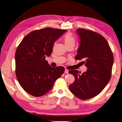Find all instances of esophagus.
<instances>
[{
    "label": "esophagus",
    "instance_id": "34e87169",
    "mask_svg": "<svg viewBox=\"0 0 122 122\" xmlns=\"http://www.w3.org/2000/svg\"><path fill=\"white\" fill-rule=\"evenodd\" d=\"M64 73H65V74H68V73H69V71H68L67 69H65Z\"/></svg>",
    "mask_w": 122,
    "mask_h": 122
}]
</instances>
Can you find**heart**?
<instances>
[{
  "label": "heart",
  "mask_w": 122,
  "mask_h": 122,
  "mask_svg": "<svg viewBox=\"0 0 122 122\" xmlns=\"http://www.w3.org/2000/svg\"><path fill=\"white\" fill-rule=\"evenodd\" d=\"M63 39H64L65 44L67 47L70 45H75V39L71 34H66L64 36Z\"/></svg>",
  "instance_id": "heart-1"
}]
</instances>
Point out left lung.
<instances>
[{
	"label": "left lung",
	"instance_id": "8db88e82",
	"mask_svg": "<svg viewBox=\"0 0 122 122\" xmlns=\"http://www.w3.org/2000/svg\"><path fill=\"white\" fill-rule=\"evenodd\" d=\"M80 46L75 60H83L88 69L82 74L78 70L69 71L75 77L69 85L70 91L78 98L88 100L102 91L109 82L114 62L112 50L107 41L101 34L79 28Z\"/></svg>",
	"mask_w": 122,
	"mask_h": 122
}]
</instances>
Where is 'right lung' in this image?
<instances>
[{
  "label": "right lung",
  "mask_w": 122,
  "mask_h": 122,
  "mask_svg": "<svg viewBox=\"0 0 122 122\" xmlns=\"http://www.w3.org/2000/svg\"><path fill=\"white\" fill-rule=\"evenodd\" d=\"M66 30L45 28L31 32L22 39L15 54V73L20 86L32 96L49 92L64 72L62 66L52 67L45 60L52 52L55 41Z\"/></svg>",
  "instance_id": "add662e5"
}]
</instances>
